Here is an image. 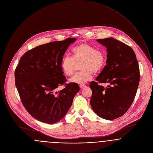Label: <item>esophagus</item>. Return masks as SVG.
<instances>
[{"label": "esophagus", "mask_w": 153, "mask_h": 153, "mask_svg": "<svg viewBox=\"0 0 153 153\" xmlns=\"http://www.w3.org/2000/svg\"><path fill=\"white\" fill-rule=\"evenodd\" d=\"M79 87H80L81 89H84V88H85L86 87V85H80Z\"/></svg>", "instance_id": "34e87169"}]
</instances>
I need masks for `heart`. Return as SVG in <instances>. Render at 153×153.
Wrapping results in <instances>:
<instances>
[{
	"instance_id": "b5f03b06",
	"label": "heart",
	"mask_w": 153,
	"mask_h": 153,
	"mask_svg": "<svg viewBox=\"0 0 153 153\" xmlns=\"http://www.w3.org/2000/svg\"><path fill=\"white\" fill-rule=\"evenodd\" d=\"M72 57L65 56L60 62V68L66 76L73 75L77 65L81 71L70 78L69 81L75 84H84L91 80L94 73L100 72L105 65L106 56L104 51L95 46L83 43L72 49Z\"/></svg>"
}]
</instances>
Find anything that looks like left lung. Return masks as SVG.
Listing matches in <instances>:
<instances>
[{"label": "left lung", "instance_id": "obj_1", "mask_svg": "<svg viewBox=\"0 0 153 153\" xmlns=\"http://www.w3.org/2000/svg\"><path fill=\"white\" fill-rule=\"evenodd\" d=\"M97 41L107 48L106 65L97 81H91L90 100L94 111L100 117L113 120L123 115L134 101L140 79V68L133 49L110 37ZM109 83L104 88L99 83Z\"/></svg>", "mask_w": 153, "mask_h": 153}]
</instances>
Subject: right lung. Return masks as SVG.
Masks as SVG:
<instances>
[{
  "label": "right lung",
  "mask_w": 153,
  "mask_h": 153,
  "mask_svg": "<svg viewBox=\"0 0 153 153\" xmlns=\"http://www.w3.org/2000/svg\"><path fill=\"white\" fill-rule=\"evenodd\" d=\"M76 40L68 38L37 46L23 54L15 69V85L22 103L40 122L52 124L60 121L79 91L78 84H65L67 80L60 68L63 56ZM63 85L65 88L56 92Z\"/></svg>",
  "instance_id": "1"
}]
</instances>
